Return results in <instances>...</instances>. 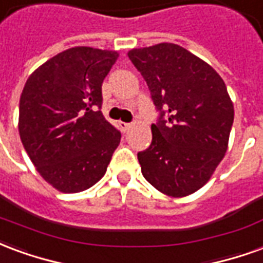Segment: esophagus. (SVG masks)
Masks as SVG:
<instances>
[{
  "label": "esophagus",
  "instance_id": "34e87169",
  "mask_svg": "<svg viewBox=\"0 0 263 263\" xmlns=\"http://www.w3.org/2000/svg\"><path fill=\"white\" fill-rule=\"evenodd\" d=\"M118 126H120V129L122 132H126L129 128H131V124H128V122H122V121H120L118 122Z\"/></svg>",
  "mask_w": 263,
  "mask_h": 263
}]
</instances>
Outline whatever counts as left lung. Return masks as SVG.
<instances>
[{
  "label": "left lung",
  "mask_w": 263,
  "mask_h": 263,
  "mask_svg": "<svg viewBox=\"0 0 263 263\" xmlns=\"http://www.w3.org/2000/svg\"><path fill=\"white\" fill-rule=\"evenodd\" d=\"M159 118L152 143L138 152L143 177L160 193L184 197L209 182L228 148L234 105L209 63L175 43L132 49Z\"/></svg>",
  "instance_id": "obj_1"
}]
</instances>
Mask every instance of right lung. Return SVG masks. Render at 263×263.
I'll return each mask as SVG.
<instances>
[{
    "label": "right lung",
    "instance_id": "obj_1",
    "mask_svg": "<svg viewBox=\"0 0 263 263\" xmlns=\"http://www.w3.org/2000/svg\"><path fill=\"white\" fill-rule=\"evenodd\" d=\"M115 50L77 46L39 66L20 100V137L39 175L63 193L90 189L107 172L121 132L104 118L101 86Z\"/></svg>",
    "mask_w": 263,
    "mask_h": 263
}]
</instances>
